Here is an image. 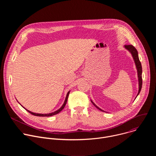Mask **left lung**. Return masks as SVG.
<instances>
[{
  "label": "left lung",
  "instance_id": "1",
  "mask_svg": "<svg viewBox=\"0 0 156 156\" xmlns=\"http://www.w3.org/2000/svg\"><path fill=\"white\" fill-rule=\"evenodd\" d=\"M124 48L129 52V53L131 54L132 57L133 58V60L135 62V66L136 68V70H137V73H138V94L136 95L135 99L136 98V97L139 95L141 87H142V66H141V63L139 59V57H138V53L137 50L135 49V48L134 46H133L132 45H125L124 46ZM91 102L93 103V104L99 110H100L101 111H102V112H105L104 110H102L101 108H100L98 106H97L93 101L92 100H91Z\"/></svg>",
  "mask_w": 156,
  "mask_h": 156
}]
</instances>
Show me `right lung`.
<instances>
[{
	"mask_svg": "<svg viewBox=\"0 0 156 156\" xmlns=\"http://www.w3.org/2000/svg\"><path fill=\"white\" fill-rule=\"evenodd\" d=\"M70 92V91H69L67 93V94H66V98H65V101H64V102H63V105H62V107H61L60 108H58L57 110L55 111V112H51V113H49V114H37V113L32 112H31V111H30V110H27V108H25L24 107L22 106L20 104L22 107H23L26 110H27L28 112H30L31 114H32V115H35V116H39V117H51V116H52V115H56V114H58L60 112H61V111L63 110V108L65 107V105H66V102H67V100H68V98H69V96Z\"/></svg>",
	"mask_w": 156,
	"mask_h": 156,
	"instance_id": "add662e5",
	"label": "right lung"
}]
</instances>
